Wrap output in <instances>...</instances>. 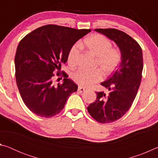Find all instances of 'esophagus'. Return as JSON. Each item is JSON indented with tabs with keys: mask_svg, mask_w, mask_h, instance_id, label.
<instances>
[{
	"mask_svg": "<svg viewBox=\"0 0 158 158\" xmlns=\"http://www.w3.org/2000/svg\"><path fill=\"white\" fill-rule=\"evenodd\" d=\"M84 90H85V89H84V88L81 87V86H79V87H78V91H79V93H82V92H84Z\"/></svg>",
	"mask_w": 158,
	"mask_h": 158,
	"instance_id": "1",
	"label": "esophagus"
}]
</instances>
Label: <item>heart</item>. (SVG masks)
Instances as JSON below:
<instances>
[{
  "label": "heart",
  "mask_w": 158,
  "mask_h": 158,
  "mask_svg": "<svg viewBox=\"0 0 158 158\" xmlns=\"http://www.w3.org/2000/svg\"><path fill=\"white\" fill-rule=\"evenodd\" d=\"M84 45L96 57L95 66L100 69L105 75L111 74L116 69L120 62V56L116 49H112L111 43L105 36L100 34L90 35L84 41ZM80 53V45L74 44L69 49L68 61L74 65ZM72 78L81 86L88 87L100 81L102 74L99 71H87L78 69L72 74Z\"/></svg>",
  "instance_id": "heart-1"
}]
</instances>
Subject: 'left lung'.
<instances>
[{
    "label": "left lung",
    "mask_w": 158,
    "mask_h": 158,
    "mask_svg": "<svg viewBox=\"0 0 158 158\" xmlns=\"http://www.w3.org/2000/svg\"><path fill=\"white\" fill-rule=\"evenodd\" d=\"M114 41L119 48L121 61L116 71L101 85L109 90L96 92L97 98L87 107L93 118L101 123L117 121L131 107L141 84L143 53L139 44L124 32L114 28L95 29Z\"/></svg>",
    "instance_id": "obj_1"
}]
</instances>
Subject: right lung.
Returning <instances> with one entry per match:
<instances>
[{"mask_svg":"<svg viewBox=\"0 0 158 158\" xmlns=\"http://www.w3.org/2000/svg\"><path fill=\"white\" fill-rule=\"evenodd\" d=\"M90 31L46 25L20 41L15 58L16 81L23 102L37 116H56L69 95L77 90V85L65 73L62 84H53V73L58 69L59 75L69 49Z\"/></svg>","mask_w":158,"mask_h":158,"instance_id":"1","label":"right lung"}]
</instances>
